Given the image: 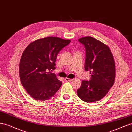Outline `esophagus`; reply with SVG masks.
<instances>
[{
    "instance_id": "obj_1",
    "label": "esophagus",
    "mask_w": 132,
    "mask_h": 132,
    "mask_svg": "<svg viewBox=\"0 0 132 132\" xmlns=\"http://www.w3.org/2000/svg\"><path fill=\"white\" fill-rule=\"evenodd\" d=\"M73 80V79H70V78H65V81L66 82H71Z\"/></svg>"
}]
</instances>
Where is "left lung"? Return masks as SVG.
I'll list each match as a JSON object with an SVG mask.
<instances>
[{
    "instance_id": "1",
    "label": "left lung",
    "mask_w": 132,
    "mask_h": 132,
    "mask_svg": "<svg viewBox=\"0 0 132 132\" xmlns=\"http://www.w3.org/2000/svg\"><path fill=\"white\" fill-rule=\"evenodd\" d=\"M78 41L86 49L84 69L91 74L90 80H82L77 90L78 97L87 103L103 99L112 87L115 79V63L108 46L92 37Z\"/></svg>"
}]
</instances>
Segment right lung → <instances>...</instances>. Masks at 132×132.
Instances as JSON below:
<instances>
[{"mask_svg": "<svg viewBox=\"0 0 132 132\" xmlns=\"http://www.w3.org/2000/svg\"><path fill=\"white\" fill-rule=\"evenodd\" d=\"M71 41L54 37L36 40L25 49L21 58L19 74L21 83L33 99L46 100L54 96L62 85L55 74L59 53Z\"/></svg>", "mask_w": 132, "mask_h": 132, "instance_id": "obj_1", "label": "right lung"}]
</instances>
